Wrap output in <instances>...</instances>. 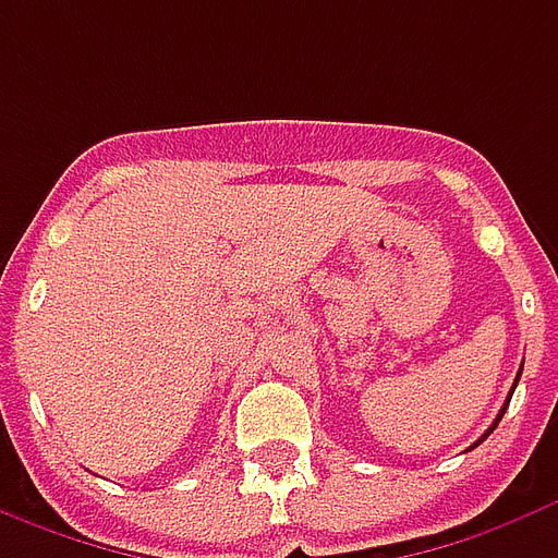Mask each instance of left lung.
<instances>
[{
  "label": "left lung",
  "instance_id": "obj_1",
  "mask_svg": "<svg viewBox=\"0 0 558 558\" xmlns=\"http://www.w3.org/2000/svg\"><path fill=\"white\" fill-rule=\"evenodd\" d=\"M518 381H521V373H518V378H514V387H518ZM511 393H514V390H511ZM509 399H511V396H509ZM509 399H506V405L499 408L497 420H494V423H490V428H488V432H485V435L478 437V440H476V444H473V447H478V444H482V440H485V437H488L490 432H494V428H497V423H499V420H502V414H506V408H509ZM473 447H470V449H473Z\"/></svg>",
  "mask_w": 558,
  "mask_h": 558
}]
</instances>
